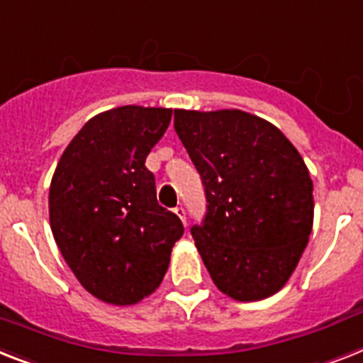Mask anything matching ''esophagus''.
Returning a JSON list of instances; mask_svg holds the SVG:
<instances>
[{
  "mask_svg": "<svg viewBox=\"0 0 363 363\" xmlns=\"http://www.w3.org/2000/svg\"><path fill=\"white\" fill-rule=\"evenodd\" d=\"M175 214L182 220V223L186 225V208L182 207V205H179V207H175Z\"/></svg>",
  "mask_w": 363,
  "mask_h": 363,
  "instance_id": "1",
  "label": "esophagus"
}]
</instances>
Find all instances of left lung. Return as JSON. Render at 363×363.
<instances>
[{"label":"left lung","instance_id":"obj_1","mask_svg":"<svg viewBox=\"0 0 363 363\" xmlns=\"http://www.w3.org/2000/svg\"><path fill=\"white\" fill-rule=\"evenodd\" d=\"M207 214L191 237L223 294L268 298L287 284L313 228V182L279 128L240 110H175Z\"/></svg>","mask_w":363,"mask_h":363}]
</instances>
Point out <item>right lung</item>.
I'll use <instances>...</instances> for the list:
<instances>
[{"label":"right lung","mask_w":363,"mask_h":363,"mask_svg":"<svg viewBox=\"0 0 363 363\" xmlns=\"http://www.w3.org/2000/svg\"><path fill=\"white\" fill-rule=\"evenodd\" d=\"M167 108L95 115L65 149L50 184V228L78 281L102 302L130 306L162 284L184 228L156 201L145 158L169 126Z\"/></svg>","instance_id":"right-lung-1"}]
</instances>
